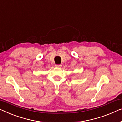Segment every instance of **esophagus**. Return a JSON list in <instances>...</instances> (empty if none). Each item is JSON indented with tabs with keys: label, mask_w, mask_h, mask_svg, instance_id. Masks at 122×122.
I'll use <instances>...</instances> for the list:
<instances>
[{
	"label": "esophagus",
	"mask_w": 122,
	"mask_h": 122,
	"mask_svg": "<svg viewBox=\"0 0 122 122\" xmlns=\"http://www.w3.org/2000/svg\"><path fill=\"white\" fill-rule=\"evenodd\" d=\"M61 66H62L61 65H55L56 67H59H59H61Z\"/></svg>",
	"instance_id": "1"
}]
</instances>
